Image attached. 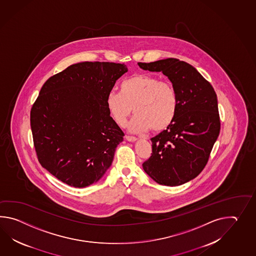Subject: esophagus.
Wrapping results in <instances>:
<instances>
[{"instance_id":"34e87169","label":"esophagus","mask_w":256,"mask_h":256,"mask_svg":"<svg viewBox=\"0 0 256 256\" xmlns=\"http://www.w3.org/2000/svg\"><path fill=\"white\" fill-rule=\"evenodd\" d=\"M126 139L127 141L132 142L137 141V138H136V137H134V136H126Z\"/></svg>"}]
</instances>
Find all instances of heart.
Returning <instances> with one entry per match:
<instances>
[{
  "label": "heart",
  "instance_id": "heart-1",
  "mask_svg": "<svg viewBox=\"0 0 256 256\" xmlns=\"http://www.w3.org/2000/svg\"><path fill=\"white\" fill-rule=\"evenodd\" d=\"M178 100L173 85L150 74H137L120 83V92H110L106 107L110 117L120 126H126L132 112L129 129L132 132L166 130L178 112Z\"/></svg>",
  "mask_w": 256,
  "mask_h": 256
}]
</instances>
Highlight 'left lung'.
Instances as JSON below:
<instances>
[{"label": "left lung", "instance_id": "obj_1", "mask_svg": "<svg viewBox=\"0 0 256 256\" xmlns=\"http://www.w3.org/2000/svg\"><path fill=\"white\" fill-rule=\"evenodd\" d=\"M138 66L168 76L178 100L171 126L151 139L152 156L142 168L160 185L185 184L205 168L220 134L217 95L210 83L185 61L166 58Z\"/></svg>", "mask_w": 256, "mask_h": 256}]
</instances>
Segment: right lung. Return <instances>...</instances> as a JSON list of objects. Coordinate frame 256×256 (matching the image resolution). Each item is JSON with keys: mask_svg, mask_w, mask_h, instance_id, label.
<instances>
[{"mask_svg": "<svg viewBox=\"0 0 256 256\" xmlns=\"http://www.w3.org/2000/svg\"><path fill=\"white\" fill-rule=\"evenodd\" d=\"M124 64L82 62L49 78L31 109L39 163L74 188L97 183L112 163L124 132L106 107Z\"/></svg>", "mask_w": 256, "mask_h": 256, "instance_id": "add662e5", "label": "right lung"}]
</instances>
